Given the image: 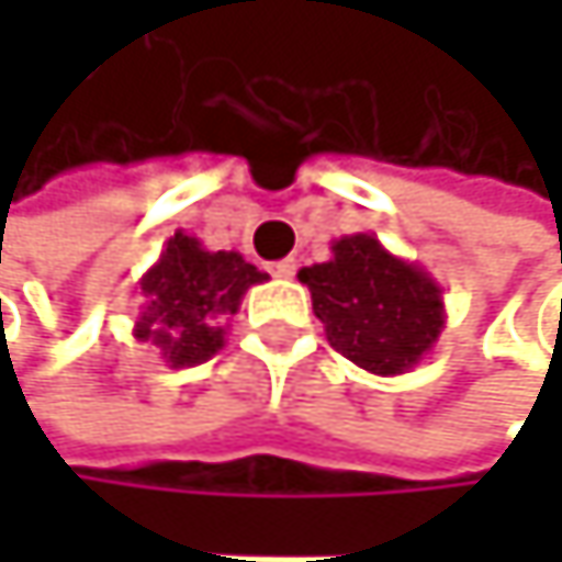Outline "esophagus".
I'll use <instances>...</instances> for the list:
<instances>
[{"label":"esophagus","instance_id":"obj_1","mask_svg":"<svg viewBox=\"0 0 562 562\" xmlns=\"http://www.w3.org/2000/svg\"><path fill=\"white\" fill-rule=\"evenodd\" d=\"M269 272H272V276H279V279H290V276L296 272V259H279V262H272V266H269Z\"/></svg>","mask_w":562,"mask_h":562}]
</instances>
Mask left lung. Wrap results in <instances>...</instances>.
Masks as SVG:
<instances>
[{
  "label": "left lung",
  "instance_id": "8db88e82",
  "mask_svg": "<svg viewBox=\"0 0 562 562\" xmlns=\"http://www.w3.org/2000/svg\"><path fill=\"white\" fill-rule=\"evenodd\" d=\"M330 252L300 269L330 347L371 374H407L445 330L441 286L367 232L340 235Z\"/></svg>",
  "mask_w": 562,
  "mask_h": 562
}]
</instances>
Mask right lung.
<instances>
[{"label":"right lung","instance_id":"add662e5","mask_svg":"<svg viewBox=\"0 0 562 562\" xmlns=\"http://www.w3.org/2000/svg\"><path fill=\"white\" fill-rule=\"evenodd\" d=\"M266 279L239 252H212L178 228L137 283L140 316L134 337L155 344L168 367H195L225 347L228 316L239 313L249 286Z\"/></svg>","mask_w":562,"mask_h":562}]
</instances>
